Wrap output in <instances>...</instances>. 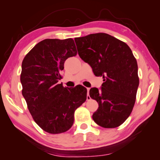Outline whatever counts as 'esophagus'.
<instances>
[{
  "label": "esophagus",
  "mask_w": 160,
  "mask_h": 160,
  "mask_svg": "<svg viewBox=\"0 0 160 160\" xmlns=\"http://www.w3.org/2000/svg\"><path fill=\"white\" fill-rule=\"evenodd\" d=\"M89 89H90L89 88H87V100H89V99H90V98H91L90 97H89Z\"/></svg>",
  "instance_id": "34e87169"
}]
</instances>
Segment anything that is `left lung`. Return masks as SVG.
Listing matches in <instances>:
<instances>
[{
  "label": "left lung",
  "mask_w": 160,
  "mask_h": 160,
  "mask_svg": "<svg viewBox=\"0 0 160 160\" xmlns=\"http://www.w3.org/2000/svg\"><path fill=\"white\" fill-rule=\"evenodd\" d=\"M74 40L80 58L96 76L103 78L100 90L95 87L89 90L90 98L99 105L92 119L102 128H117L135 105L139 85L136 59L127 43L103 32Z\"/></svg>",
  "instance_id": "8db88e82"
}]
</instances>
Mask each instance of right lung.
Instances as JSON below:
<instances>
[{
    "label": "right lung",
    "mask_w": 160,
    "mask_h": 160,
    "mask_svg": "<svg viewBox=\"0 0 160 160\" xmlns=\"http://www.w3.org/2000/svg\"><path fill=\"white\" fill-rule=\"evenodd\" d=\"M77 54L72 38L45 39L37 43L24 58L20 81L22 95L34 121L46 132L58 134L73 125L74 112L87 99V89L64 87V62Z\"/></svg>",
    "instance_id": "right-lung-1"
}]
</instances>
